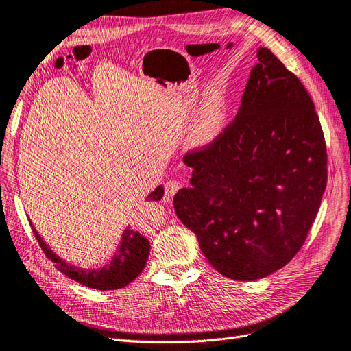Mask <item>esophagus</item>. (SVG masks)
I'll use <instances>...</instances> for the list:
<instances>
[{"mask_svg": "<svg viewBox=\"0 0 351 351\" xmlns=\"http://www.w3.org/2000/svg\"><path fill=\"white\" fill-rule=\"evenodd\" d=\"M182 186L179 182H176V180H169V182H166L165 185V201H171L173 198L175 193L179 191V188Z\"/></svg>", "mask_w": 351, "mask_h": 351, "instance_id": "34e87169", "label": "esophagus"}]
</instances>
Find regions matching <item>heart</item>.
Listing matches in <instances>:
<instances>
[{
    "instance_id": "b5f03b06",
    "label": "heart",
    "mask_w": 351,
    "mask_h": 351,
    "mask_svg": "<svg viewBox=\"0 0 351 351\" xmlns=\"http://www.w3.org/2000/svg\"><path fill=\"white\" fill-rule=\"evenodd\" d=\"M228 106L223 94L211 93L205 97L189 130V140L195 146H206L224 132Z\"/></svg>"
}]
</instances>
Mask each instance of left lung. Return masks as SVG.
Returning a JSON list of instances; mask_svg holds the SVG:
<instances>
[{
  "label": "left lung",
  "mask_w": 351,
  "mask_h": 351,
  "mask_svg": "<svg viewBox=\"0 0 351 351\" xmlns=\"http://www.w3.org/2000/svg\"><path fill=\"white\" fill-rule=\"evenodd\" d=\"M236 119L185 154L191 188L178 218L211 266L234 280L274 274L300 252L327 185V147L314 102L267 47L257 49Z\"/></svg>",
  "instance_id": "8db88e82"
}]
</instances>
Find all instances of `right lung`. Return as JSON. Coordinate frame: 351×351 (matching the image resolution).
I'll list each match as a JSON object with an SVG mask.
<instances>
[{"instance_id": "1", "label": "right lung", "mask_w": 351, "mask_h": 351, "mask_svg": "<svg viewBox=\"0 0 351 351\" xmlns=\"http://www.w3.org/2000/svg\"><path fill=\"white\" fill-rule=\"evenodd\" d=\"M162 197L163 186L159 185L150 193L147 199L160 201ZM33 232L46 257L55 263V267L59 271H62V274L66 275L68 278L85 285L88 288L98 291H112L127 287V285L130 282H133L141 274V270L145 269L150 253L149 240L145 236H141L134 228L128 227L123 232L119 250H117L115 256L111 258V262L108 265L93 270L81 269L63 262L59 256L51 252V249L47 247V244L42 240V237L37 234L34 227Z\"/></svg>"}]
</instances>
